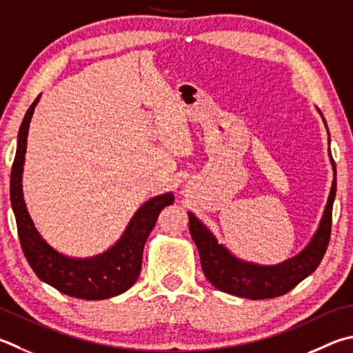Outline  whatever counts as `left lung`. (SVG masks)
Instances as JSON below:
<instances>
[{
    "mask_svg": "<svg viewBox=\"0 0 353 353\" xmlns=\"http://www.w3.org/2000/svg\"><path fill=\"white\" fill-rule=\"evenodd\" d=\"M318 112L321 114L319 110ZM323 121L327 128L324 117ZM329 157L333 170V182L316 232L313 233L310 242L296 256L285 259L281 264L261 265L236 258L223 243L217 242L210 228L190 211V233L199 250L202 270L217 290L247 299L274 298L290 292L294 285H298L301 281L316 270L329 245L332 208L336 194V166L332 159L330 150Z\"/></svg>",
    "mask_w": 353,
    "mask_h": 353,
    "instance_id": "obj_1",
    "label": "left lung"
}]
</instances>
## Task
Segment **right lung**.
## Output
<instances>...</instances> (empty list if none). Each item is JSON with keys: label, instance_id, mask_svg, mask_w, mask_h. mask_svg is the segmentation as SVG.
I'll list each match as a JSON object with an SVG mask.
<instances>
[{"label": "right lung", "instance_id": "add662e5", "mask_svg": "<svg viewBox=\"0 0 353 353\" xmlns=\"http://www.w3.org/2000/svg\"><path fill=\"white\" fill-rule=\"evenodd\" d=\"M41 94L26 112L18 131L17 154L10 172V203L14 210L18 238L29 265L43 283L72 298L108 299L131 288L142 270L145 242L154 228L159 213L174 202V194L151 197L134 213L120 239L106 252L89 258H70L60 253L38 232L28 211L23 194V168L29 125Z\"/></svg>", "mask_w": 353, "mask_h": 353}]
</instances>
